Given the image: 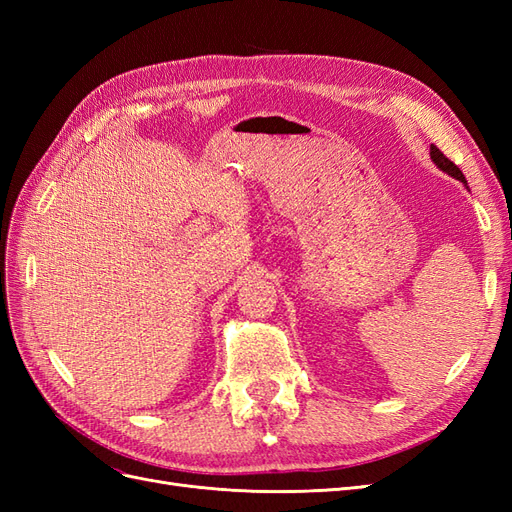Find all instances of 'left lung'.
<instances>
[{"instance_id":"8db88e82","label":"left lung","mask_w":512,"mask_h":512,"mask_svg":"<svg viewBox=\"0 0 512 512\" xmlns=\"http://www.w3.org/2000/svg\"><path fill=\"white\" fill-rule=\"evenodd\" d=\"M429 153H431V160L436 162V166H438V168H442L444 173H448V175H451V177L459 179L461 183H466V177H463V173H461V170H459V166H457L455 162L448 160V158L444 156V153H442V151H440L436 145H431Z\"/></svg>"}]
</instances>
